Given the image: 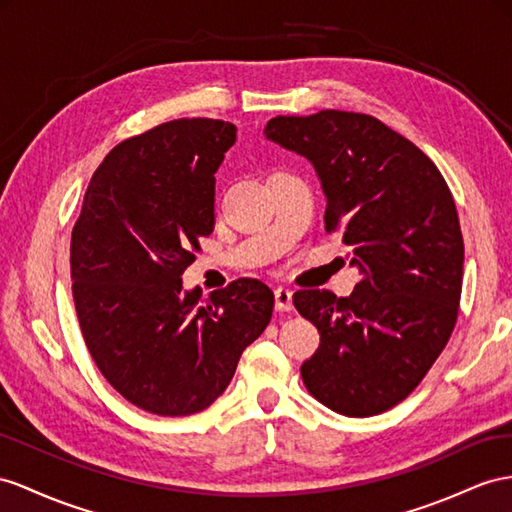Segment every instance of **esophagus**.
<instances>
[{"label":"esophagus","instance_id":"obj_1","mask_svg":"<svg viewBox=\"0 0 512 512\" xmlns=\"http://www.w3.org/2000/svg\"><path fill=\"white\" fill-rule=\"evenodd\" d=\"M274 309L292 311V292L287 290V287H277V290H274Z\"/></svg>","mask_w":512,"mask_h":512}]
</instances>
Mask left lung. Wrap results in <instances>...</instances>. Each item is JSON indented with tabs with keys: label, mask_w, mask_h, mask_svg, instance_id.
Returning a JSON list of instances; mask_svg holds the SVG:
<instances>
[{
	"label": "left lung",
	"mask_w": 512,
	"mask_h": 512,
	"mask_svg": "<svg viewBox=\"0 0 512 512\" xmlns=\"http://www.w3.org/2000/svg\"><path fill=\"white\" fill-rule=\"evenodd\" d=\"M264 134L316 168L326 231L361 272L346 298L294 294L320 333L300 376L335 413H383L422 383L454 331L465 248L452 192L426 153L370 114L277 116Z\"/></svg>",
	"instance_id": "left-lung-1"
}]
</instances>
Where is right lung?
Instances as JSON below:
<instances>
[{"instance_id": "add662e5", "label": "right lung", "mask_w": 512, "mask_h": 512, "mask_svg": "<svg viewBox=\"0 0 512 512\" xmlns=\"http://www.w3.org/2000/svg\"><path fill=\"white\" fill-rule=\"evenodd\" d=\"M235 125L177 119L123 140L99 164L71 235L77 320L99 372L138 409L183 417L227 389L264 333L274 294L238 279L209 298L181 274L214 231L216 170Z\"/></svg>"}]
</instances>
